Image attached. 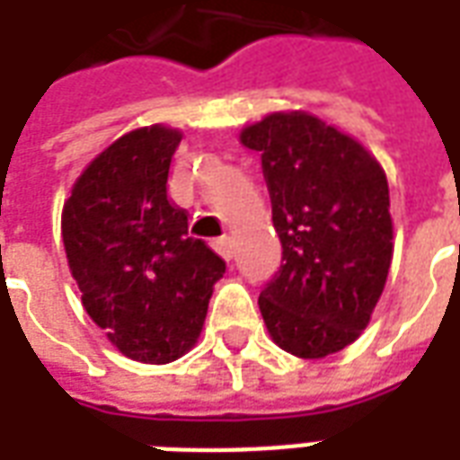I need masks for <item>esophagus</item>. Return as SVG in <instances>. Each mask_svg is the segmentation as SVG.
I'll return each instance as SVG.
<instances>
[{
	"label": "esophagus",
	"mask_w": 460,
	"mask_h": 460,
	"mask_svg": "<svg viewBox=\"0 0 460 460\" xmlns=\"http://www.w3.org/2000/svg\"><path fill=\"white\" fill-rule=\"evenodd\" d=\"M214 251L219 253L221 259L224 261H231V256H234V249H231V239L229 236H219V239H214Z\"/></svg>",
	"instance_id": "34e87169"
}]
</instances>
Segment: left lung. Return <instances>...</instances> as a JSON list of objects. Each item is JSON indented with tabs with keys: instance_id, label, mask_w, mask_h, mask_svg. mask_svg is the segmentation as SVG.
<instances>
[{
	"instance_id": "8db88e82",
	"label": "left lung",
	"mask_w": 460,
	"mask_h": 460,
	"mask_svg": "<svg viewBox=\"0 0 460 460\" xmlns=\"http://www.w3.org/2000/svg\"><path fill=\"white\" fill-rule=\"evenodd\" d=\"M261 155L283 261L261 290L273 342L320 359L367 328L392 263L385 170L369 152L308 113H273L241 132Z\"/></svg>"
}]
</instances>
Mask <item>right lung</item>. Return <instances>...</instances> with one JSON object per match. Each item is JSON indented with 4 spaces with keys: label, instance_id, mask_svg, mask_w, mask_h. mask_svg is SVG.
<instances>
[{
    "label": "right lung",
    "instance_id": "add662e5",
    "mask_svg": "<svg viewBox=\"0 0 460 460\" xmlns=\"http://www.w3.org/2000/svg\"><path fill=\"white\" fill-rule=\"evenodd\" d=\"M180 130L140 128L95 157L64 204L61 234L85 313L122 355L167 365L199 338L226 263L167 199Z\"/></svg>",
    "mask_w": 460,
    "mask_h": 460
}]
</instances>
